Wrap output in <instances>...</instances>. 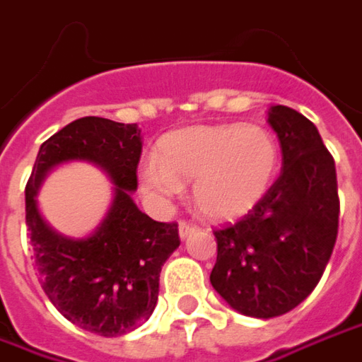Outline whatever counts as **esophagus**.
Segmentation results:
<instances>
[{
    "mask_svg": "<svg viewBox=\"0 0 362 362\" xmlns=\"http://www.w3.org/2000/svg\"><path fill=\"white\" fill-rule=\"evenodd\" d=\"M197 230V224L187 223V221H181L179 223V234H181V238H187L189 234H193Z\"/></svg>",
    "mask_w": 362,
    "mask_h": 362,
    "instance_id": "34e87169",
    "label": "esophagus"
}]
</instances>
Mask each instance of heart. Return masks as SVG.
I'll return each instance as SVG.
<instances>
[{"mask_svg": "<svg viewBox=\"0 0 362 362\" xmlns=\"http://www.w3.org/2000/svg\"><path fill=\"white\" fill-rule=\"evenodd\" d=\"M280 163L274 134L260 126H189L159 139L156 159L141 165L144 193L165 201L193 182L197 211L211 221L250 213L270 191Z\"/></svg>", "mask_w": 362, "mask_h": 362, "instance_id": "obj_1", "label": "heart"}]
</instances>
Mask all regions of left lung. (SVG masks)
<instances>
[{
    "label": "left lung",
    "instance_id": "8db88e82",
    "mask_svg": "<svg viewBox=\"0 0 362 362\" xmlns=\"http://www.w3.org/2000/svg\"><path fill=\"white\" fill-rule=\"evenodd\" d=\"M281 173L270 191L234 224L214 228L211 284L244 315L278 317L321 280L339 233L335 159L313 122L288 106H272Z\"/></svg>",
    "mask_w": 362,
    "mask_h": 362
}]
</instances>
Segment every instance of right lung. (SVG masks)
<instances>
[{
    "label": "right lung",
    "instance_id": "right-lung-1",
    "mask_svg": "<svg viewBox=\"0 0 362 362\" xmlns=\"http://www.w3.org/2000/svg\"><path fill=\"white\" fill-rule=\"evenodd\" d=\"M139 134L138 124L98 116L74 119L41 146L25 185V223L41 288L61 315L102 337L126 335L151 315L161 266L181 244L177 223L149 218L129 197L138 187ZM71 158L100 165L117 183L107 221L84 241L51 231L34 203L44 173Z\"/></svg>",
    "mask_w": 362,
    "mask_h": 362
}]
</instances>
